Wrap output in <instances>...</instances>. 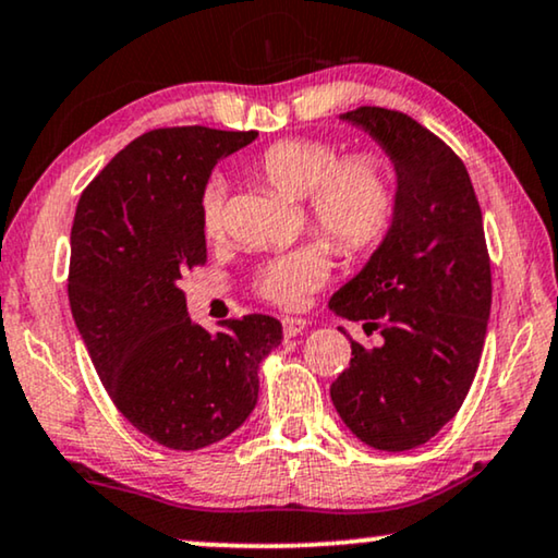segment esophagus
<instances>
[{
	"instance_id": "34e87169",
	"label": "esophagus",
	"mask_w": 558,
	"mask_h": 558,
	"mask_svg": "<svg viewBox=\"0 0 558 558\" xmlns=\"http://www.w3.org/2000/svg\"><path fill=\"white\" fill-rule=\"evenodd\" d=\"M306 318H283V333L286 337H299V333L306 329Z\"/></svg>"
}]
</instances>
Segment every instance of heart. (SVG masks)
I'll return each instance as SVG.
<instances>
[{
	"label": "heart",
	"mask_w": 558,
	"mask_h": 558,
	"mask_svg": "<svg viewBox=\"0 0 558 558\" xmlns=\"http://www.w3.org/2000/svg\"><path fill=\"white\" fill-rule=\"evenodd\" d=\"M252 170L286 196L303 198L311 225L339 255L352 257L375 247L392 225L396 170L388 155L373 147L341 153L329 140L286 137L267 145ZM221 206L225 183L211 178L198 193V221L209 240L221 232ZM326 278L329 250L324 242H306L265 259L252 278V291L280 308H301Z\"/></svg>",
	"instance_id": "1"
}]
</instances>
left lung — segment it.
<instances>
[{
	"label": "left lung",
	"instance_id": "left-lung-1",
	"mask_svg": "<svg viewBox=\"0 0 558 558\" xmlns=\"http://www.w3.org/2000/svg\"><path fill=\"white\" fill-rule=\"evenodd\" d=\"M341 119L385 147L398 173L388 236L329 301L380 344L352 339L331 383L341 421L367 447L426 444L462 408L485 347L493 272L470 173L434 132L396 109L356 107Z\"/></svg>",
	"mask_w": 558,
	"mask_h": 558
}]
</instances>
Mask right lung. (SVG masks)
I'll use <instances>...</instances> for the list:
<instances>
[{"label": "right lung", "mask_w": 558, "mask_h": 558, "mask_svg": "<svg viewBox=\"0 0 558 558\" xmlns=\"http://www.w3.org/2000/svg\"><path fill=\"white\" fill-rule=\"evenodd\" d=\"M255 137L198 124L145 132L86 185L73 217V322L117 411L168 449H204L240 428L257 403L259 360L283 339L265 314L209 333L178 288L206 263L198 193Z\"/></svg>", "instance_id": "add662e5"}]
</instances>
